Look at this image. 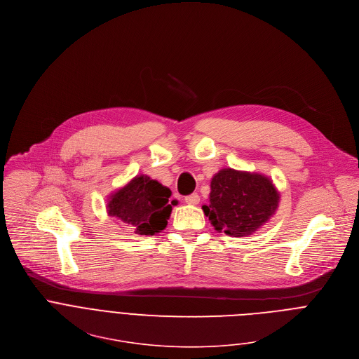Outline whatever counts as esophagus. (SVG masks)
<instances>
[{
    "mask_svg": "<svg viewBox=\"0 0 359 359\" xmlns=\"http://www.w3.org/2000/svg\"><path fill=\"white\" fill-rule=\"evenodd\" d=\"M184 201H186L187 204H190V205H196V204H198V201H200V196H198L197 193L189 194V196L184 197Z\"/></svg>",
    "mask_w": 359,
    "mask_h": 359,
    "instance_id": "obj_1",
    "label": "esophagus"
}]
</instances>
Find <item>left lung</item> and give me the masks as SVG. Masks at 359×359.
Listing matches in <instances>:
<instances>
[{"mask_svg": "<svg viewBox=\"0 0 359 359\" xmlns=\"http://www.w3.org/2000/svg\"><path fill=\"white\" fill-rule=\"evenodd\" d=\"M278 204L279 194L266 176L228 168L211 179L210 204L203 211L218 232L245 236L264 225Z\"/></svg>", "mask_w": 359, "mask_h": 359, "instance_id": "8db88e82", "label": "left lung"}]
</instances>
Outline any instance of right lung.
I'll return each instance as SVG.
<instances>
[{
  "instance_id": "1",
  "label": "right lung",
  "mask_w": 359,
  "mask_h": 359,
  "mask_svg": "<svg viewBox=\"0 0 359 359\" xmlns=\"http://www.w3.org/2000/svg\"><path fill=\"white\" fill-rule=\"evenodd\" d=\"M172 191L148 176H137L126 187L111 196L108 214L133 226L137 233L154 235L168 225L173 200Z\"/></svg>"
}]
</instances>
